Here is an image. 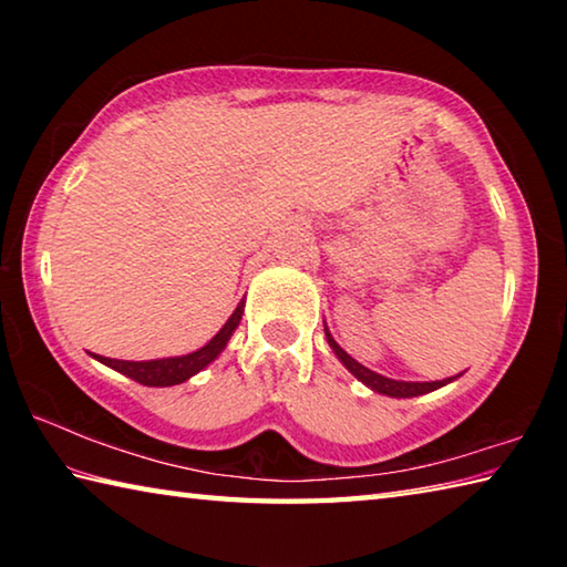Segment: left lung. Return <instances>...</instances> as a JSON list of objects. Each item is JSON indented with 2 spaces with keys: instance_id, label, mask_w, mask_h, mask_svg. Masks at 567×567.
Masks as SVG:
<instances>
[{
  "instance_id": "obj_1",
  "label": "left lung",
  "mask_w": 567,
  "mask_h": 567,
  "mask_svg": "<svg viewBox=\"0 0 567 567\" xmlns=\"http://www.w3.org/2000/svg\"><path fill=\"white\" fill-rule=\"evenodd\" d=\"M324 334H328V342L330 348L334 350V354H338L340 362L348 368L354 378H358L362 385H368L372 392H380V395H388V398H415V395H425V392L430 390H437L443 388L445 382H453L455 378H447V380H440V382H398V380H390V378H382L378 375V372H372L368 368H362V364L354 362L348 352L340 350V344L332 340V334L324 330Z\"/></svg>"
}]
</instances>
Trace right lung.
<instances>
[{
  "label": "right lung",
  "mask_w": 567,
  "mask_h": 567,
  "mask_svg": "<svg viewBox=\"0 0 567 567\" xmlns=\"http://www.w3.org/2000/svg\"><path fill=\"white\" fill-rule=\"evenodd\" d=\"M237 324H239V307L235 310L233 318L227 320L225 328L219 330L203 350L185 354V358L152 360V362H122V360L100 358V354H92V358H97L100 362L110 364V368L122 372V375H127L134 382H140V385H147V388L179 385V382H185L192 375H197V372H203L209 362L217 360V354L227 348V342H229V338H233Z\"/></svg>",
  "instance_id": "obj_1"
}]
</instances>
